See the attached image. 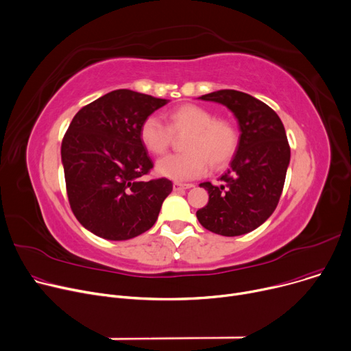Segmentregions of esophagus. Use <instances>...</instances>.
Returning <instances> with one entry per match:
<instances>
[{
	"instance_id": "obj_1",
	"label": "esophagus",
	"mask_w": 351,
	"mask_h": 351,
	"mask_svg": "<svg viewBox=\"0 0 351 351\" xmlns=\"http://www.w3.org/2000/svg\"><path fill=\"white\" fill-rule=\"evenodd\" d=\"M193 187H194L193 184H182V182H174V184H173V189H174V191L189 190V189H193Z\"/></svg>"
}]
</instances>
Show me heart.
I'll return each mask as SVG.
<instances>
[{"mask_svg":"<svg viewBox=\"0 0 351 351\" xmlns=\"http://www.w3.org/2000/svg\"><path fill=\"white\" fill-rule=\"evenodd\" d=\"M190 132L185 138L182 154H170L157 161L156 170L161 177L173 181H189L201 177L207 170H219L234 157L238 147V132L228 120L198 105L185 103L170 110L167 126L149 116L140 126V141L149 153L162 154L169 149L173 134Z\"/></svg>","mask_w":351,"mask_h":351,"instance_id":"obj_1","label":"heart"}]
</instances>
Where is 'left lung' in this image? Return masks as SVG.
Masks as SVG:
<instances>
[{
  "label": "left lung",
  "mask_w": 351,
  "mask_h": 351,
  "mask_svg": "<svg viewBox=\"0 0 351 351\" xmlns=\"http://www.w3.org/2000/svg\"><path fill=\"white\" fill-rule=\"evenodd\" d=\"M198 99L228 108L239 128V141L222 184L201 182L208 204L197 211L205 230L222 237L248 234L272 215L291 161L283 123L263 101L238 90H217Z\"/></svg>",
  "instance_id": "8db88e82"
}]
</instances>
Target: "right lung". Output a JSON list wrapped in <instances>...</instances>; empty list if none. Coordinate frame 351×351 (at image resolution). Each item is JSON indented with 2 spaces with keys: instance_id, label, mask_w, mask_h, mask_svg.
<instances>
[{
  "instance_id": "add662e5",
  "label": "right lung",
  "mask_w": 351,
  "mask_h": 351,
  "mask_svg": "<svg viewBox=\"0 0 351 351\" xmlns=\"http://www.w3.org/2000/svg\"><path fill=\"white\" fill-rule=\"evenodd\" d=\"M169 101L117 89L75 114L60 157L71 208L92 234L126 241L156 223L173 182L143 178L153 161L138 133L144 119Z\"/></svg>"
}]
</instances>
